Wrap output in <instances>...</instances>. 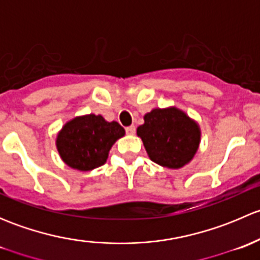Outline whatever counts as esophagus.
I'll return each instance as SVG.
<instances>
[{"label":"esophagus","instance_id":"34e87169","mask_svg":"<svg viewBox=\"0 0 260 260\" xmlns=\"http://www.w3.org/2000/svg\"><path fill=\"white\" fill-rule=\"evenodd\" d=\"M125 132H127L128 135H131V136L135 135V133H136V127H135V125H129V127L125 128Z\"/></svg>","mask_w":260,"mask_h":260}]
</instances>
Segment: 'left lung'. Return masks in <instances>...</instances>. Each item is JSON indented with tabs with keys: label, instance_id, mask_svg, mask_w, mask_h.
Here are the masks:
<instances>
[{
	"label": "left lung",
	"instance_id": "1",
	"mask_svg": "<svg viewBox=\"0 0 260 260\" xmlns=\"http://www.w3.org/2000/svg\"><path fill=\"white\" fill-rule=\"evenodd\" d=\"M145 123L137 128L147 154L154 164L179 170L198 152L201 141L200 125L176 107L154 108L146 113Z\"/></svg>",
	"mask_w": 260,
	"mask_h": 260
}]
</instances>
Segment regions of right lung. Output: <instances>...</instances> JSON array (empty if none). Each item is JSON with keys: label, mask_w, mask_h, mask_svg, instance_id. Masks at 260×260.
Instances as JSON below:
<instances>
[{"label": "right lung", "mask_w": 260, "mask_h": 260, "mask_svg": "<svg viewBox=\"0 0 260 260\" xmlns=\"http://www.w3.org/2000/svg\"><path fill=\"white\" fill-rule=\"evenodd\" d=\"M125 131L118 122H107L101 114L75 117L62 125L56 136V148L67 166L91 171L103 166L115 141Z\"/></svg>", "instance_id": "add662e5"}]
</instances>
